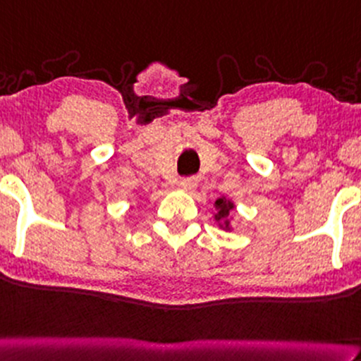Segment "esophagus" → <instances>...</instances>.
Instances as JSON below:
<instances>
[{
  "label": "esophagus",
  "mask_w": 361,
  "mask_h": 361,
  "mask_svg": "<svg viewBox=\"0 0 361 361\" xmlns=\"http://www.w3.org/2000/svg\"><path fill=\"white\" fill-rule=\"evenodd\" d=\"M197 185H198V178H195V176L183 178V180H180V188L185 190V192H192V190L197 188Z\"/></svg>",
  "instance_id": "34e87169"
}]
</instances>
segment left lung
Wrapping results in <instances>:
<instances>
[{"instance_id": "8db88e82", "label": "left lung", "mask_w": 361, "mask_h": 361, "mask_svg": "<svg viewBox=\"0 0 361 361\" xmlns=\"http://www.w3.org/2000/svg\"><path fill=\"white\" fill-rule=\"evenodd\" d=\"M215 214H214V220L219 225V228L225 230V232H232V214L235 210V203H233L232 198L227 197H220L215 200L214 203Z\"/></svg>"}]
</instances>
